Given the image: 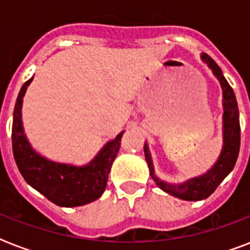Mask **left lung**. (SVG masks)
<instances>
[{
    "label": "left lung",
    "mask_w": 250,
    "mask_h": 250,
    "mask_svg": "<svg viewBox=\"0 0 250 250\" xmlns=\"http://www.w3.org/2000/svg\"><path fill=\"white\" fill-rule=\"evenodd\" d=\"M202 62L208 64L213 75L219 80L223 93V146L217 162L206 171L205 174L190 178L183 183H168L156 175L152 156L149 152L148 143L144 145L145 160L149 167L150 176L161 189L180 200L186 201H200L205 200L217 189L223 179L233 170L236 164L239 150H240V121H239V107L232 88L223 76L221 67L210 58L206 53H201Z\"/></svg>",
    "instance_id": "left-lung-1"
}]
</instances>
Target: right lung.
Segmentation results:
<instances>
[{
  "label": "right lung",
  "mask_w": 250,
  "mask_h": 250,
  "mask_svg": "<svg viewBox=\"0 0 250 250\" xmlns=\"http://www.w3.org/2000/svg\"><path fill=\"white\" fill-rule=\"evenodd\" d=\"M32 80L33 76L23 84L14 107L11 140L14 158L21 176L49 201L62 208H75L96 201L105 190L125 131L107 141L93 160L83 166L56 162L41 156L25 136L21 121L23 97Z\"/></svg>",
  "instance_id": "right-lung-1"
}]
</instances>
